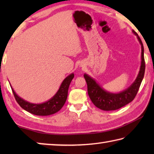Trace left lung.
I'll return each mask as SVG.
<instances>
[{
	"mask_svg": "<svg viewBox=\"0 0 154 154\" xmlns=\"http://www.w3.org/2000/svg\"><path fill=\"white\" fill-rule=\"evenodd\" d=\"M132 33L137 36V38L141 46V61L139 72L134 82L124 90L118 93L108 92L99 85L96 81L85 73L84 78L88 85V92L90 98L96 107L103 111H114L122 107L133 100L139 89L140 83L144 77L145 74V60L144 48L142 41L134 30H132Z\"/></svg>",
	"mask_w": 154,
	"mask_h": 154,
	"instance_id": "left-lung-1",
	"label": "left lung"
}]
</instances>
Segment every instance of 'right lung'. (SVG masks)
<instances>
[{"mask_svg": "<svg viewBox=\"0 0 154 154\" xmlns=\"http://www.w3.org/2000/svg\"><path fill=\"white\" fill-rule=\"evenodd\" d=\"M73 77V72L68 75L62 82L58 90L57 91L54 96H53V97L42 103H32L28 102L18 96L13 89L11 85H11L15 100L21 107L30 113L36 115V116H47L57 113L64 106L67 98L68 90H69L70 83Z\"/></svg>", "mask_w": 154, "mask_h": 154, "instance_id": "right-lung-1", "label": "right lung"}]
</instances>
